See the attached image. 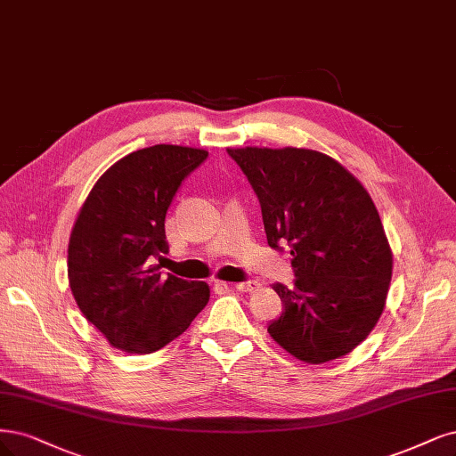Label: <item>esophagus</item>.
Here are the masks:
<instances>
[{
  "instance_id": "esophagus-1",
  "label": "esophagus",
  "mask_w": 456,
  "mask_h": 456,
  "mask_svg": "<svg viewBox=\"0 0 456 456\" xmlns=\"http://www.w3.org/2000/svg\"><path fill=\"white\" fill-rule=\"evenodd\" d=\"M232 289L240 290V292H255L260 285L256 281H247V282H235V285H230Z\"/></svg>"
}]
</instances>
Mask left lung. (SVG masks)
<instances>
[{
	"label": "left lung",
	"mask_w": 456,
	"mask_h": 456,
	"mask_svg": "<svg viewBox=\"0 0 456 456\" xmlns=\"http://www.w3.org/2000/svg\"><path fill=\"white\" fill-rule=\"evenodd\" d=\"M260 200L268 245L287 241L294 289L275 285V343L307 364L349 354L378 324L392 250L378 208L349 169L313 149H228Z\"/></svg>",
	"instance_id": "obj_1"
}]
</instances>
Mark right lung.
Here are the masks:
<instances>
[{"mask_svg":"<svg viewBox=\"0 0 456 456\" xmlns=\"http://www.w3.org/2000/svg\"><path fill=\"white\" fill-rule=\"evenodd\" d=\"M208 151L154 145L109 167L78 209L68 279L78 309L113 347L149 354L179 338L209 302V285L162 275L166 213Z\"/></svg>","mask_w":456,"mask_h":456,"instance_id":"right-lung-1","label":"right lung"}]
</instances>
